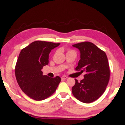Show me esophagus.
<instances>
[{"instance_id":"esophagus-1","label":"esophagus","mask_w":125,"mask_h":125,"mask_svg":"<svg viewBox=\"0 0 125 125\" xmlns=\"http://www.w3.org/2000/svg\"><path fill=\"white\" fill-rule=\"evenodd\" d=\"M61 78H62V79H67L68 77H67V76H63Z\"/></svg>"}]
</instances>
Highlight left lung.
Returning <instances> with one entry per match:
<instances>
[{"mask_svg": "<svg viewBox=\"0 0 125 125\" xmlns=\"http://www.w3.org/2000/svg\"><path fill=\"white\" fill-rule=\"evenodd\" d=\"M79 50L81 59L76 71L85 72L80 82L75 79L72 88L73 96L82 102L89 104L100 97L105 91L110 78V69L107 56L95 44L84 42L73 44Z\"/></svg>", "mask_w": 125, "mask_h": 125, "instance_id": "left-lung-1", "label": "left lung"}]
</instances>
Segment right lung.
Returning <instances> with one entry per match:
<instances>
[{
	"mask_svg": "<svg viewBox=\"0 0 125 125\" xmlns=\"http://www.w3.org/2000/svg\"><path fill=\"white\" fill-rule=\"evenodd\" d=\"M60 43L37 41L21 50L15 66L18 83L25 94L35 100L51 96L56 90L61 78L43 74L42 69L49 63V54Z\"/></svg>",
	"mask_w": 125,
	"mask_h": 125,
	"instance_id": "1",
	"label": "right lung"
}]
</instances>
